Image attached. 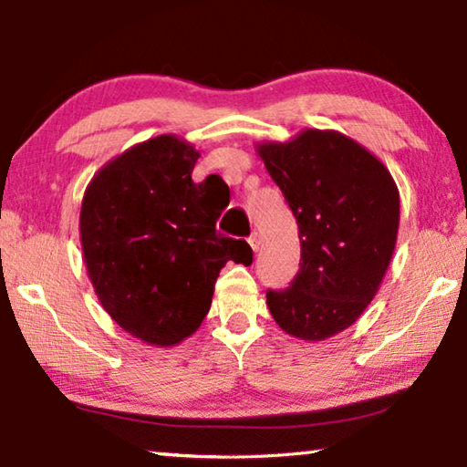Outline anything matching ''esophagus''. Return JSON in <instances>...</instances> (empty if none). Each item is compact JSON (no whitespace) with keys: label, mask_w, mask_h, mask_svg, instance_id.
I'll return each instance as SVG.
<instances>
[{"label":"esophagus","mask_w":467,"mask_h":467,"mask_svg":"<svg viewBox=\"0 0 467 467\" xmlns=\"http://www.w3.org/2000/svg\"><path fill=\"white\" fill-rule=\"evenodd\" d=\"M247 241H249V244H251V249L257 253V251H259V244H262V241H259V236H257V233H253V234L249 236V239H247Z\"/></svg>","instance_id":"obj_1"}]
</instances>
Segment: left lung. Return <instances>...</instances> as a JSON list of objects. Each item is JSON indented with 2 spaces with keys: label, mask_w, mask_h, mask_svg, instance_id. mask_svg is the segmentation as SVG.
Masks as SVG:
<instances>
[{
  "label": "left lung",
  "mask_w": 467,
  "mask_h": 467,
  "mask_svg": "<svg viewBox=\"0 0 467 467\" xmlns=\"http://www.w3.org/2000/svg\"><path fill=\"white\" fill-rule=\"evenodd\" d=\"M257 154L298 224L300 270L267 309L286 334L321 342L375 298L400 226V193L377 156L339 131L305 130Z\"/></svg>",
  "instance_id": "1"
}]
</instances>
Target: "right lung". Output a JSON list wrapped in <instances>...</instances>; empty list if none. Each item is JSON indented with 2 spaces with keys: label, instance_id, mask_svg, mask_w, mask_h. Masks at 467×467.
Wrapping results in <instances>:
<instances>
[{
  "label": "right lung",
  "instance_id": "add662e5",
  "mask_svg": "<svg viewBox=\"0 0 467 467\" xmlns=\"http://www.w3.org/2000/svg\"><path fill=\"white\" fill-rule=\"evenodd\" d=\"M200 152L172 133L125 150L86 187L80 236L88 278L110 319L152 346L202 326L226 262L251 264L243 239L216 233L220 205L193 183Z\"/></svg>",
  "mask_w": 467,
  "mask_h": 467
}]
</instances>
